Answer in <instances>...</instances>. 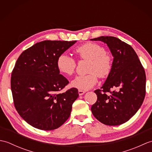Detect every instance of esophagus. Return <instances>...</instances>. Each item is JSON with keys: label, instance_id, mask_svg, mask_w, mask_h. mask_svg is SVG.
<instances>
[{"label": "esophagus", "instance_id": "1", "mask_svg": "<svg viewBox=\"0 0 152 152\" xmlns=\"http://www.w3.org/2000/svg\"><path fill=\"white\" fill-rule=\"evenodd\" d=\"M85 93H86V91H82V90H79V91H78V94H79V95H83V94H84Z\"/></svg>", "mask_w": 152, "mask_h": 152}]
</instances>
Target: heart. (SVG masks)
<instances>
[{"label": "heart", "mask_w": 152, "mask_h": 152, "mask_svg": "<svg viewBox=\"0 0 152 152\" xmlns=\"http://www.w3.org/2000/svg\"><path fill=\"white\" fill-rule=\"evenodd\" d=\"M75 53L80 59L89 61L88 74L76 77L71 86L82 91L91 89L97 82V77L104 78L111 72L112 59L110 55L106 52L104 47L93 42H88L78 47ZM57 67L64 75L71 76L75 72L76 62L73 58L63 53L58 57Z\"/></svg>", "instance_id": "heart-1"}]
</instances>
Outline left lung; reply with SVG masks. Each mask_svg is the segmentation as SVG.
Listing matches in <instances>:
<instances>
[{"instance_id": "8db88e82", "label": "left lung", "mask_w": 152, "mask_h": 152, "mask_svg": "<svg viewBox=\"0 0 152 152\" xmlns=\"http://www.w3.org/2000/svg\"><path fill=\"white\" fill-rule=\"evenodd\" d=\"M106 43L114 57L111 72L100 89L91 110L95 118L106 125L124 124L136 114L146 95V74L130 45L114 37L91 39Z\"/></svg>"}]
</instances>
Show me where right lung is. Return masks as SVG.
<instances>
[{
  "instance_id": "1",
  "label": "right lung",
  "mask_w": 152,
  "mask_h": 152,
  "mask_svg": "<svg viewBox=\"0 0 152 152\" xmlns=\"http://www.w3.org/2000/svg\"><path fill=\"white\" fill-rule=\"evenodd\" d=\"M76 42L42 41L25 50L16 61L11 76L15 108L25 121L38 129L61 127L78 97L74 88L59 93L69 82L57 67L58 57Z\"/></svg>"
}]
</instances>
